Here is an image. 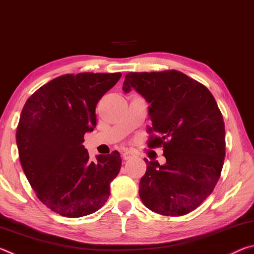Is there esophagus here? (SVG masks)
Segmentation results:
<instances>
[{
	"instance_id": "1",
	"label": "esophagus",
	"mask_w": 254,
	"mask_h": 254,
	"mask_svg": "<svg viewBox=\"0 0 254 254\" xmlns=\"http://www.w3.org/2000/svg\"><path fill=\"white\" fill-rule=\"evenodd\" d=\"M122 157L124 160H128V159H131L133 157V153L130 151V150H123Z\"/></svg>"
}]
</instances>
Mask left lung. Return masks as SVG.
Listing matches in <instances>:
<instances>
[{
  "label": "left lung",
  "instance_id": "obj_1",
  "mask_svg": "<svg viewBox=\"0 0 254 254\" xmlns=\"http://www.w3.org/2000/svg\"><path fill=\"white\" fill-rule=\"evenodd\" d=\"M132 88L150 103L149 148L163 147L167 162L149 161L140 180L142 203L165 216L192 212L212 194L225 158V126L207 87L178 70L128 72Z\"/></svg>",
  "mask_w": 254,
  "mask_h": 254
}]
</instances>
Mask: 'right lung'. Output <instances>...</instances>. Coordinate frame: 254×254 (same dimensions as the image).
<instances>
[{
	"label": "right lung",
	"instance_id": "add662e5",
	"mask_svg": "<svg viewBox=\"0 0 254 254\" xmlns=\"http://www.w3.org/2000/svg\"><path fill=\"white\" fill-rule=\"evenodd\" d=\"M121 72L66 74L41 86L22 109L16 128L21 166L41 203L65 217L100 209L122 166L118 151L89 159L83 145L96 126L95 109Z\"/></svg>",
	"mask_w": 254,
	"mask_h": 254
}]
</instances>
